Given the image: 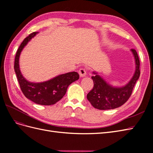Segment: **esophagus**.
Instances as JSON below:
<instances>
[{
  "mask_svg": "<svg viewBox=\"0 0 153 153\" xmlns=\"http://www.w3.org/2000/svg\"><path fill=\"white\" fill-rule=\"evenodd\" d=\"M78 74H79V75L80 77H84L86 75V71L85 69H83L81 68L79 69V71H78Z\"/></svg>",
  "mask_w": 153,
  "mask_h": 153,
  "instance_id": "1",
  "label": "esophagus"
}]
</instances>
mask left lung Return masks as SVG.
Segmentation results:
<instances>
[{
    "label": "left lung",
    "mask_w": 153,
    "mask_h": 153,
    "mask_svg": "<svg viewBox=\"0 0 153 153\" xmlns=\"http://www.w3.org/2000/svg\"><path fill=\"white\" fill-rule=\"evenodd\" d=\"M135 62V71L128 83L122 87H114L106 82L99 75L93 72L91 76L94 87L87 95V98L95 108L99 110L114 109L122 106L130 97L133 87L140 76V61L135 49H131Z\"/></svg>",
    "instance_id": "1"
}]
</instances>
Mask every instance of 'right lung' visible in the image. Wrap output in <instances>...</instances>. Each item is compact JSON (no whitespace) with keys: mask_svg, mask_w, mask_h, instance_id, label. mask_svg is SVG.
<instances>
[{"mask_svg":"<svg viewBox=\"0 0 153 153\" xmlns=\"http://www.w3.org/2000/svg\"><path fill=\"white\" fill-rule=\"evenodd\" d=\"M38 32H33L24 39L18 48L15 60L14 69L23 93L27 98L41 105H52L61 100L65 95L68 86L79 78L78 73L73 71L62 74L49 80L34 83L27 80L22 75L19 66L22 51L32 38Z\"/></svg>","mask_w":153,"mask_h":153,"instance_id":"add662e5","label":"right lung"}]
</instances>
